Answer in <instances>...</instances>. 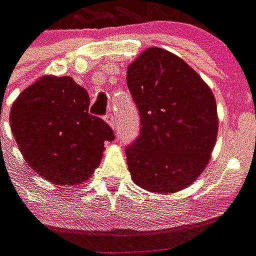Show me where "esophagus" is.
<instances>
[{
	"mask_svg": "<svg viewBox=\"0 0 256 256\" xmlns=\"http://www.w3.org/2000/svg\"><path fill=\"white\" fill-rule=\"evenodd\" d=\"M104 119H106V122L108 123L110 126L114 128V130H116V122H115V116H114V112H111L110 111L106 116H104Z\"/></svg>",
	"mask_w": 256,
	"mask_h": 256,
	"instance_id": "34e87169",
	"label": "esophagus"
}]
</instances>
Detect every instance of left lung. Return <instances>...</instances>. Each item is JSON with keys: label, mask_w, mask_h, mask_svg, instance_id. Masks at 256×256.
Wrapping results in <instances>:
<instances>
[{"label": "left lung", "mask_w": 256, "mask_h": 256, "mask_svg": "<svg viewBox=\"0 0 256 256\" xmlns=\"http://www.w3.org/2000/svg\"><path fill=\"white\" fill-rule=\"evenodd\" d=\"M141 130L126 148L133 182L150 192L183 190L202 174L218 132L214 94L196 70L160 47L128 68Z\"/></svg>", "instance_id": "8db88e82"}]
</instances>
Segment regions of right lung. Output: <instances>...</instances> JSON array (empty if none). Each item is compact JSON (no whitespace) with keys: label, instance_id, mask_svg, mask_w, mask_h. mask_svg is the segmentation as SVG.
<instances>
[{"label":"right lung","instance_id":"1","mask_svg":"<svg viewBox=\"0 0 256 256\" xmlns=\"http://www.w3.org/2000/svg\"><path fill=\"white\" fill-rule=\"evenodd\" d=\"M90 94L72 77L43 76L10 108V128L24 160L54 184L88 180L99 166L104 142L115 136L88 112Z\"/></svg>","mask_w":256,"mask_h":256}]
</instances>
